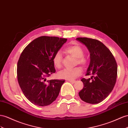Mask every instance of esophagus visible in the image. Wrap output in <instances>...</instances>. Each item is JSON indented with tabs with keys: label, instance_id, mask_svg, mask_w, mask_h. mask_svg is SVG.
Here are the masks:
<instances>
[{
	"label": "esophagus",
	"instance_id": "34e87169",
	"mask_svg": "<svg viewBox=\"0 0 128 128\" xmlns=\"http://www.w3.org/2000/svg\"><path fill=\"white\" fill-rule=\"evenodd\" d=\"M68 81L69 82L71 83H74L75 82H76V80H68Z\"/></svg>",
	"mask_w": 128,
	"mask_h": 128
}]
</instances>
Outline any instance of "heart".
<instances>
[{
    "label": "heart",
    "mask_w": 128,
    "mask_h": 128,
    "mask_svg": "<svg viewBox=\"0 0 128 128\" xmlns=\"http://www.w3.org/2000/svg\"><path fill=\"white\" fill-rule=\"evenodd\" d=\"M65 51L76 59L77 64H78L83 66H86L87 64L88 60L87 57L83 55V49L80 45L74 44L68 46L65 48ZM53 63L55 67L58 68H61L62 64V55L60 51L57 52L54 55ZM82 72V70L80 67H76L71 69L65 68L59 72L58 76L62 79L72 80L78 76H80Z\"/></svg>",
    "instance_id": "obj_1"
}]
</instances>
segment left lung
I'll return each mask as SVG.
<instances>
[{
	"instance_id": "1",
	"label": "left lung",
	"mask_w": 128,
	"mask_h": 128,
	"mask_svg": "<svg viewBox=\"0 0 128 128\" xmlns=\"http://www.w3.org/2000/svg\"><path fill=\"white\" fill-rule=\"evenodd\" d=\"M76 40L85 45L90 52V63L86 75L90 78H82L83 89L79 92L80 99L86 103L97 104L109 95L115 85L117 65L110 51L96 39L77 38Z\"/></svg>"
}]
</instances>
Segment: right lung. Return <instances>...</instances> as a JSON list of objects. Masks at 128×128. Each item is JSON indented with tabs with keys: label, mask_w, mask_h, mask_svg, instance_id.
Listing matches in <instances>:
<instances>
[{
	"label": "right lung",
	"mask_w": 128,
	"mask_h": 128,
	"mask_svg": "<svg viewBox=\"0 0 128 128\" xmlns=\"http://www.w3.org/2000/svg\"><path fill=\"white\" fill-rule=\"evenodd\" d=\"M67 39L42 36L22 51L17 63L18 83L25 96L32 103L44 106L57 98L63 80H46L56 72L53 57Z\"/></svg>",
	"instance_id": "add662e5"
}]
</instances>
